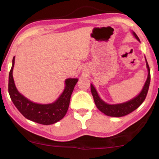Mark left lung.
<instances>
[{"instance_id": "obj_1", "label": "left lung", "mask_w": 159, "mask_h": 159, "mask_svg": "<svg viewBox=\"0 0 159 159\" xmlns=\"http://www.w3.org/2000/svg\"><path fill=\"white\" fill-rule=\"evenodd\" d=\"M133 35L134 37L139 41V39L138 36H137V34L133 32ZM147 61V67L148 69V77L147 79L145 82V84L144 85V88L141 93L139 95L134 98V99H131V100L128 101L127 102L122 104H108L102 101V99L99 98L98 93L95 90V88H94V86L91 84L90 85V90L92 95L93 96L94 101L96 104V107H98V109L99 111L104 113V114H106L109 116H113V117H121L124 116L125 115H128L130 114L131 112L134 111L136 109H138V107L141 105L142 102L144 101L145 98H146L148 90H149V84H150V80H151V75H150V69L149 66V64Z\"/></svg>"}]
</instances>
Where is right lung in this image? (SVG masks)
<instances>
[{
	"mask_svg": "<svg viewBox=\"0 0 159 159\" xmlns=\"http://www.w3.org/2000/svg\"><path fill=\"white\" fill-rule=\"evenodd\" d=\"M15 57L9 74L8 92L13 104L21 114L27 119L40 124L51 125L62 119L68 110L70 99L78 79H68L65 81V89L54 103L39 104L32 102L18 92L12 76Z\"/></svg>",
	"mask_w": 159,
	"mask_h": 159,
	"instance_id": "obj_1",
	"label": "right lung"
}]
</instances>
